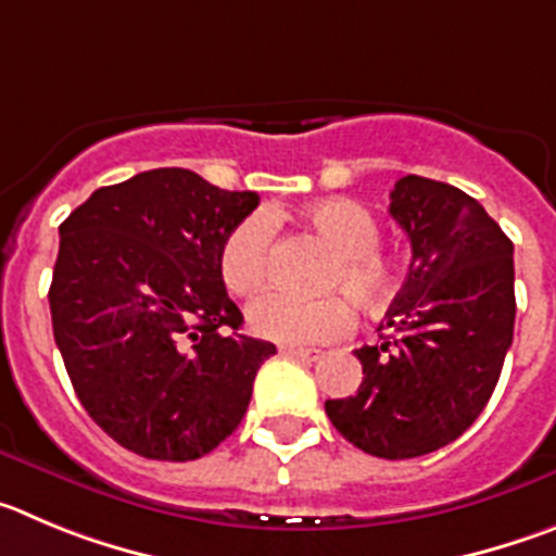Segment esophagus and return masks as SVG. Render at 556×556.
Segmentation results:
<instances>
[{
  "mask_svg": "<svg viewBox=\"0 0 556 556\" xmlns=\"http://www.w3.org/2000/svg\"><path fill=\"white\" fill-rule=\"evenodd\" d=\"M282 354H285V357L307 359V363H315V359L324 357L321 349H302V346H282Z\"/></svg>",
  "mask_w": 556,
  "mask_h": 556,
  "instance_id": "obj_1",
  "label": "esophagus"
}]
</instances>
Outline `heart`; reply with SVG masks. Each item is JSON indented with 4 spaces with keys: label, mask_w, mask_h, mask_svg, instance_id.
Here are the masks:
<instances>
[{
    "label": "heart",
    "mask_w": 556,
    "mask_h": 556,
    "mask_svg": "<svg viewBox=\"0 0 556 556\" xmlns=\"http://www.w3.org/2000/svg\"><path fill=\"white\" fill-rule=\"evenodd\" d=\"M307 222L324 241L338 252V263L327 271V288L346 290L363 307H382L399 288L396 260L379 252V224L371 210L354 199H327L307 210ZM274 218L254 210L224 235L218 249V271L235 296H252L271 277ZM354 309L346 296L329 293L302 299L282 290H271L249 307V327L260 338L277 340L285 346L327 343L349 332Z\"/></svg>",
    "instance_id": "1"
}]
</instances>
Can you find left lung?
I'll use <instances>...</instances> for the list:
<instances>
[{"instance_id":"left-lung-1","label":"left lung","mask_w":556,"mask_h":556,"mask_svg":"<svg viewBox=\"0 0 556 556\" xmlns=\"http://www.w3.org/2000/svg\"><path fill=\"white\" fill-rule=\"evenodd\" d=\"M390 216L413 260L384 321L363 346V382L324 404L349 443L382 459H409L457 440L484 409L515 327L513 241L459 188L407 174Z\"/></svg>"}]
</instances>
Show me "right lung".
Returning a JSON list of instances; mask_svg holds the SVG:
<instances>
[{"label": "right lung", "instance_id": "1", "mask_svg": "<svg viewBox=\"0 0 556 556\" xmlns=\"http://www.w3.org/2000/svg\"><path fill=\"white\" fill-rule=\"evenodd\" d=\"M260 204L188 168L91 193L60 224L49 309L85 413L129 452L188 463L247 415L277 346L241 334L218 249Z\"/></svg>", "mask_w": 556, "mask_h": 556}]
</instances>
